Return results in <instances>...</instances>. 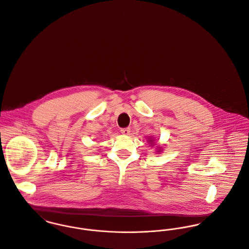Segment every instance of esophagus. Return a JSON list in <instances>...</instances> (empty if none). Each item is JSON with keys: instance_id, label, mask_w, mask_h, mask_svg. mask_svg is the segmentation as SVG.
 <instances>
[{"instance_id": "34e87169", "label": "esophagus", "mask_w": 249, "mask_h": 249, "mask_svg": "<svg viewBox=\"0 0 249 249\" xmlns=\"http://www.w3.org/2000/svg\"><path fill=\"white\" fill-rule=\"evenodd\" d=\"M120 132H121V134H123L124 136H128V135L130 134L131 130H130V128H123V129L120 130Z\"/></svg>"}]
</instances>
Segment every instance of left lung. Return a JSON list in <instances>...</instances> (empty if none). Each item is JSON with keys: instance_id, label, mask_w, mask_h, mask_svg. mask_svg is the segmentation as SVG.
Listing matches in <instances>:
<instances>
[{"instance_id": "obj_1", "label": "left lung", "mask_w": 249, "mask_h": 249, "mask_svg": "<svg viewBox=\"0 0 249 249\" xmlns=\"http://www.w3.org/2000/svg\"><path fill=\"white\" fill-rule=\"evenodd\" d=\"M153 140H154V139H150V140H149V143H150V144H152V143H153ZM153 144H154V143H153ZM158 152H160V151H158Z\"/></svg>"}]
</instances>
